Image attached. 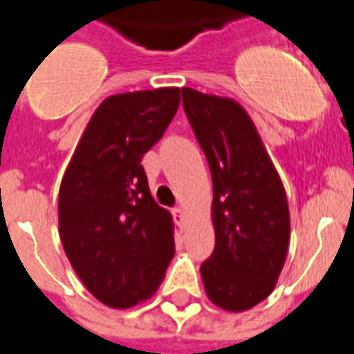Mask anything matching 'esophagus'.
<instances>
[{
	"mask_svg": "<svg viewBox=\"0 0 354 354\" xmlns=\"http://www.w3.org/2000/svg\"><path fill=\"white\" fill-rule=\"evenodd\" d=\"M174 216H175V220L179 221V223H185V220H186V212H185V208H183V207L174 208Z\"/></svg>",
	"mask_w": 354,
	"mask_h": 354,
	"instance_id": "obj_1",
	"label": "esophagus"
}]
</instances>
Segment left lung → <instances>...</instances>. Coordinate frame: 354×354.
<instances>
[{"label": "left lung", "mask_w": 354, "mask_h": 354, "mask_svg": "<svg viewBox=\"0 0 354 354\" xmlns=\"http://www.w3.org/2000/svg\"><path fill=\"white\" fill-rule=\"evenodd\" d=\"M183 105L212 175L216 245L201 266L208 299L243 312L273 292L290 243L282 180L238 101L183 88Z\"/></svg>", "instance_id": "obj_1"}]
</instances>
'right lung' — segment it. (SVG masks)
<instances>
[{
	"label": "right lung",
	"instance_id": "obj_1",
	"mask_svg": "<svg viewBox=\"0 0 354 354\" xmlns=\"http://www.w3.org/2000/svg\"><path fill=\"white\" fill-rule=\"evenodd\" d=\"M179 103L175 86L109 95L90 118L60 183L66 257L90 294L111 308L149 299L174 259V218L155 203L140 162Z\"/></svg>",
	"mask_w": 354,
	"mask_h": 354
}]
</instances>
